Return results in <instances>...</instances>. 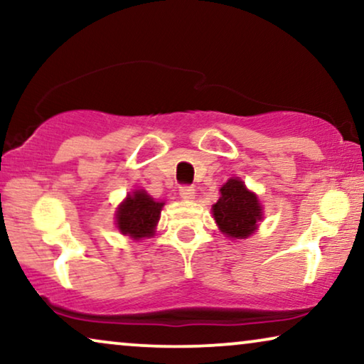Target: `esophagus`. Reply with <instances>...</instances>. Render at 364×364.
I'll use <instances>...</instances> for the list:
<instances>
[{
    "label": "esophagus",
    "mask_w": 364,
    "mask_h": 364,
    "mask_svg": "<svg viewBox=\"0 0 364 364\" xmlns=\"http://www.w3.org/2000/svg\"><path fill=\"white\" fill-rule=\"evenodd\" d=\"M178 192H181V197L183 200H192V198H196V188L192 186H181Z\"/></svg>",
    "instance_id": "1"
}]
</instances>
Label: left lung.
<instances>
[{
  "label": "left lung",
  "mask_w": 364,
  "mask_h": 364,
  "mask_svg": "<svg viewBox=\"0 0 364 364\" xmlns=\"http://www.w3.org/2000/svg\"><path fill=\"white\" fill-rule=\"evenodd\" d=\"M212 212L220 232L230 238L250 237L263 215L258 197L237 177L223 183L220 198L213 203Z\"/></svg>",
  "instance_id": "1"
}]
</instances>
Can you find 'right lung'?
I'll list each match as a JSON object with an SVG mask.
<instances>
[{
	"label": "right lung",
	"instance_id": "add662e5",
	"mask_svg": "<svg viewBox=\"0 0 364 364\" xmlns=\"http://www.w3.org/2000/svg\"><path fill=\"white\" fill-rule=\"evenodd\" d=\"M164 202H157L146 191H134L129 193L116 212V225L122 235L134 240L152 237L161 218Z\"/></svg>",
	"mask_w": 364,
	"mask_h": 364
}]
</instances>
